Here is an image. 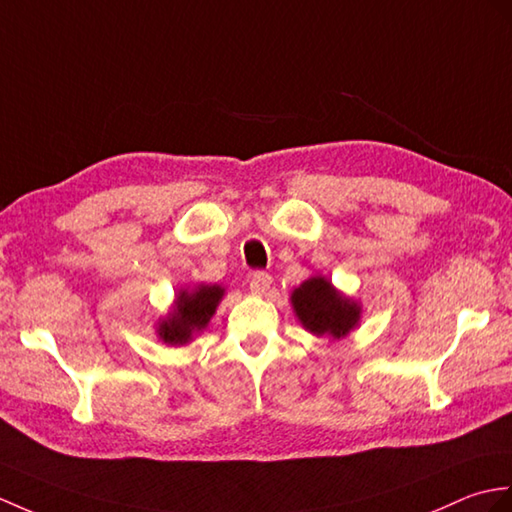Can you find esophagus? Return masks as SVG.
Listing matches in <instances>:
<instances>
[{"label": "esophagus", "mask_w": 512, "mask_h": 512, "mask_svg": "<svg viewBox=\"0 0 512 512\" xmlns=\"http://www.w3.org/2000/svg\"><path fill=\"white\" fill-rule=\"evenodd\" d=\"M270 283H272V277L268 275V272H253L251 277V290L255 294H266L270 290Z\"/></svg>", "instance_id": "esophagus-1"}]
</instances>
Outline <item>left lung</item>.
Instances as JSON below:
<instances>
[{"mask_svg": "<svg viewBox=\"0 0 512 512\" xmlns=\"http://www.w3.org/2000/svg\"><path fill=\"white\" fill-rule=\"evenodd\" d=\"M292 305L303 327L316 336L340 338L349 334L360 318V307L342 299L325 277H312L301 283L292 294Z\"/></svg>", "mask_w": 512, "mask_h": 512, "instance_id": "left-lung-1", "label": "left lung"}]
</instances>
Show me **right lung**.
Instances as JSON below:
<instances>
[{
  "label": "right lung",
  "mask_w": 512,
  "mask_h": 512,
  "mask_svg": "<svg viewBox=\"0 0 512 512\" xmlns=\"http://www.w3.org/2000/svg\"><path fill=\"white\" fill-rule=\"evenodd\" d=\"M224 290L220 285H200L194 292H181L176 310L159 325V336L168 344H185L194 331L205 329L216 312Z\"/></svg>",
  "instance_id": "right-lung-1"
}]
</instances>
